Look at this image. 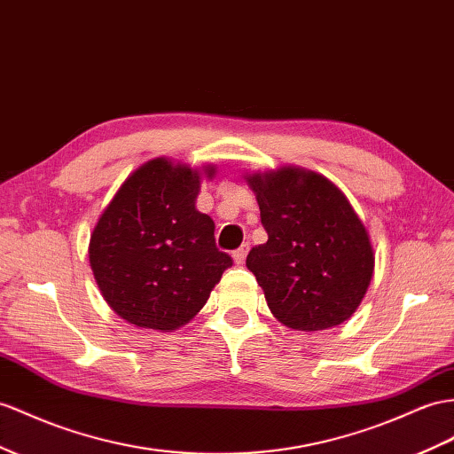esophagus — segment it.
<instances>
[{
    "mask_svg": "<svg viewBox=\"0 0 454 454\" xmlns=\"http://www.w3.org/2000/svg\"><path fill=\"white\" fill-rule=\"evenodd\" d=\"M247 253H249V243H243L239 249H236L234 253H231V257H234L236 264H243V262H246Z\"/></svg>",
    "mask_w": 454,
    "mask_h": 454,
    "instance_id": "34e87169",
    "label": "esophagus"
}]
</instances>
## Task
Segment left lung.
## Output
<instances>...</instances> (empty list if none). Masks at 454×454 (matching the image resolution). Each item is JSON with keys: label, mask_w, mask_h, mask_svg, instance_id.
<instances>
[{"label": "left lung", "mask_w": 454, "mask_h": 454, "mask_svg": "<svg viewBox=\"0 0 454 454\" xmlns=\"http://www.w3.org/2000/svg\"><path fill=\"white\" fill-rule=\"evenodd\" d=\"M246 180L269 234L246 264L272 315L303 332L351 318L374 274V249L341 190L299 167L254 172Z\"/></svg>", "instance_id": "8db88e82"}]
</instances>
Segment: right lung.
Masks as SVG:
<instances>
[{
  "label": "right lung",
  "instance_id": "right-lung-1",
  "mask_svg": "<svg viewBox=\"0 0 454 454\" xmlns=\"http://www.w3.org/2000/svg\"><path fill=\"white\" fill-rule=\"evenodd\" d=\"M201 172L159 157L134 170L90 238V266L107 305L139 328L170 332L203 309L231 257L195 208Z\"/></svg>",
  "mask_w": 454,
  "mask_h": 454
}]
</instances>
